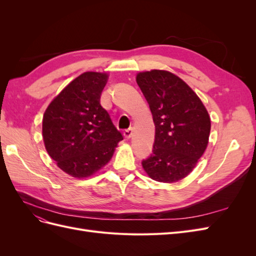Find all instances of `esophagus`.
<instances>
[{"instance_id":"esophagus-1","label":"esophagus","mask_w":256,"mask_h":256,"mask_svg":"<svg viewBox=\"0 0 256 256\" xmlns=\"http://www.w3.org/2000/svg\"><path fill=\"white\" fill-rule=\"evenodd\" d=\"M132 134H134V129L132 128H129V129L124 131V136H125V138H130L131 136H132Z\"/></svg>"}]
</instances>
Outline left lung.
<instances>
[{"instance_id": "8db88e82", "label": "left lung", "mask_w": 256, "mask_h": 256, "mask_svg": "<svg viewBox=\"0 0 256 256\" xmlns=\"http://www.w3.org/2000/svg\"><path fill=\"white\" fill-rule=\"evenodd\" d=\"M154 124L150 157L142 166L152 180L172 184L188 176L203 156L210 134V116L202 100L180 76L152 69L136 74Z\"/></svg>"}]
</instances>
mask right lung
<instances>
[{
    "label": "right lung",
    "mask_w": 256,
    "mask_h": 256,
    "mask_svg": "<svg viewBox=\"0 0 256 256\" xmlns=\"http://www.w3.org/2000/svg\"><path fill=\"white\" fill-rule=\"evenodd\" d=\"M108 79L106 72H83L52 100L42 118L49 156L62 171L79 180L102 168L122 140L100 104Z\"/></svg>",
    "instance_id": "obj_1"
}]
</instances>
